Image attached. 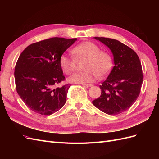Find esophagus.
Segmentation results:
<instances>
[{
	"instance_id": "1",
	"label": "esophagus",
	"mask_w": 159,
	"mask_h": 159,
	"mask_svg": "<svg viewBox=\"0 0 159 159\" xmlns=\"http://www.w3.org/2000/svg\"><path fill=\"white\" fill-rule=\"evenodd\" d=\"M82 85L84 86V87L90 88V87H91V86H93V84H82Z\"/></svg>"
}]
</instances>
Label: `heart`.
<instances>
[{"mask_svg": "<svg viewBox=\"0 0 159 159\" xmlns=\"http://www.w3.org/2000/svg\"><path fill=\"white\" fill-rule=\"evenodd\" d=\"M74 58L62 54L59 58L61 69L67 74L75 69V60L86 58L83 66L84 71L76 72L68 78L70 82L85 84L94 80L97 76L103 77L110 71L113 66L111 56L107 52H101L99 47L91 42H84L71 50Z\"/></svg>", "mask_w": 159, "mask_h": 159, "instance_id": "1", "label": "heart"}]
</instances>
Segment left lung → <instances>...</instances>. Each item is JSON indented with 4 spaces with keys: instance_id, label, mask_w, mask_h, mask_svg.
I'll use <instances>...</instances> for the list:
<instances>
[{
    "instance_id": "8db88e82",
    "label": "left lung",
    "mask_w": 159,
    "mask_h": 159,
    "mask_svg": "<svg viewBox=\"0 0 159 159\" xmlns=\"http://www.w3.org/2000/svg\"><path fill=\"white\" fill-rule=\"evenodd\" d=\"M112 52L114 66L107 78L99 86L100 97L94 106L108 115H118L131 107L140 94L143 74L136 52L121 42L111 38L95 37Z\"/></svg>"
}]
</instances>
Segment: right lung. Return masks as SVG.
<instances>
[{"label":"right lung","mask_w":159,"mask_h":159,"mask_svg":"<svg viewBox=\"0 0 159 159\" xmlns=\"http://www.w3.org/2000/svg\"><path fill=\"white\" fill-rule=\"evenodd\" d=\"M77 38H52L26 47L15 66L14 79L18 94L32 111L50 115L66 102L71 84L56 88L65 80L59 64L60 56Z\"/></svg>","instance_id":"add662e5"}]
</instances>
